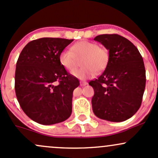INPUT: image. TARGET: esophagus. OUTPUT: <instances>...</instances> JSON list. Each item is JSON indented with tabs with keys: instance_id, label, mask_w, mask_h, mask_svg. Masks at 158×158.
I'll return each instance as SVG.
<instances>
[{
	"instance_id": "obj_1",
	"label": "esophagus",
	"mask_w": 158,
	"mask_h": 158,
	"mask_svg": "<svg viewBox=\"0 0 158 158\" xmlns=\"http://www.w3.org/2000/svg\"><path fill=\"white\" fill-rule=\"evenodd\" d=\"M80 84H81V86H86V85H87V83H86V81H81V82H80Z\"/></svg>"
}]
</instances>
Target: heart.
I'll return each instance as SVG.
<instances>
[{"instance_id": "1", "label": "heart", "mask_w": 158, "mask_h": 158, "mask_svg": "<svg viewBox=\"0 0 158 158\" xmlns=\"http://www.w3.org/2000/svg\"><path fill=\"white\" fill-rule=\"evenodd\" d=\"M69 50H63L59 53V60L62 66L72 72L77 68V60L82 58L81 69L72 72L80 79L93 77L96 72H100L106 68L109 60V53L105 47H100L93 42L82 40L74 44Z\"/></svg>"}]
</instances>
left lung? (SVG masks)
<instances>
[{"mask_svg": "<svg viewBox=\"0 0 158 158\" xmlns=\"http://www.w3.org/2000/svg\"><path fill=\"white\" fill-rule=\"evenodd\" d=\"M94 40L109 50V60L102 74L89 82L94 89L93 113L100 119L124 121L142 104L146 82L143 59L135 46L119 35H100Z\"/></svg>", "mask_w": 158, "mask_h": 158, "instance_id": "obj_1", "label": "left lung"}]
</instances>
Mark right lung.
Here are the masks:
<instances>
[{
	"label": "right lung",
	"mask_w": 158,
	"mask_h": 158,
	"mask_svg": "<svg viewBox=\"0 0 158 158\" xmlns=\"http://www.w3.org/2000/svg\"><path fill=\"white\" fill-rule=\"evenodd\" d=\"M73 40L37 39L27 44L19 56L16 98L25 114L40 124H55L71 116L73 91L80 82L62 66L59 56Z\"/></svg>",
	"instance_id": "add662e5"
}]
</instances>
